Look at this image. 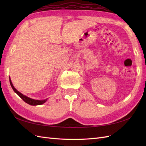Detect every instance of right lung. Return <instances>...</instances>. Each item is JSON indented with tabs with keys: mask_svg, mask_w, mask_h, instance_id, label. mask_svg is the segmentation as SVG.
<instances>
[{
	"mask_svg": "<svg viewBox=\"0 0 146 146\" xmlns=\"http://www.w3.org/2000/svg\"><path fill=\"white\" fill-rule=\"evenodd\" d=\"M9 81H10V84L11 85V87L13 89V90L15 92V93H16V94L19 96V97L23 99V100L26 102V103L28 104L31 105H42L45 102L47 101V99H45V100H35V99H33V98H31L28 97H27V96L23 95V94H21V92H19V91H17L16 89L14 88V86L12 84V83L11 82V78H9Z\"/></svg>",
	"mask_w": 146,
	"mask_h": 146,
	"instance_id": "1",
	"label": "right lung"
}]
</instances>
